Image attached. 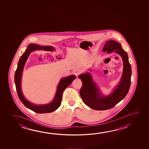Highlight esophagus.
Wrapping results in <instances>:
<instances>
[{
	"instance_id": "esophagus-1",
	"label": "esophagus",
	"mask_w": 149,
	"mask_h": 149,
	"mask_svg": "<svg viewBox=\"0 0 149 149\" xmlns=\"http://www.w3.org/2000/svg\"><path fill=\"white\" fill-rule=\"evenodd\" d=\"M81 71L80 69H76L74 71V74L77 77L78 75L81 73Z\"/></svg>"
}]
</instances>
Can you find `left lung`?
Returning a JSON list of instances; mask_svg holds the SVG:
<instances>
[{
  "mask_svg": "<svg viewBox=\"0 0 149 149\" xmlns=\"http://www.w3.org/2000/svg\"><path fill=\"white\" fill-rule=\"evenodd\" d=\"M102 51H107L108 54L114 51L123 60L122 77L112 93L109 95H103L89 72H87L78 76V78L81 79L83 83L79 93L83 102L91 109L99 111L108 110L114 107L126 97L130 88L132 76V68L128 54L118 42L113 40L107 41L105 42Z\"/></svg>",
  "mask_w": 149,
  "mask_h": 149,
  "instance_id": "obj_1",
  "label": "left lung"
}]
</instances>
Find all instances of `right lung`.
I'll use <instances>...</instances> for the list:
<instances>
[{"label":"right lung","mask_w":149,"mask_h":149,"mask_svg":"<svg viewBox=\"0 0 149 149\" xmlns=\"http://www.w3.org/2000/svg\"><path fill=\"white\" fill-rule=\"evenodd\" d=\"M37 50H42L47 51H54L56 50L55 48L51 46H42L36 44H29L24 54L20 57V60L17 64V70L15 72V83L17 92L20 101L28 109L37 113L52 112L56 110L61 105L62 94L64 90L71 84L74 79H75L76 76L71 75L65 77L61 78L57 86L56 94L51 102L45 104L38 105L30 102L25 98L22 93L21 89V79L24 66L29 54L33 51Z\"/></svg>","instance_id":"add662e5"}]
</instances>
